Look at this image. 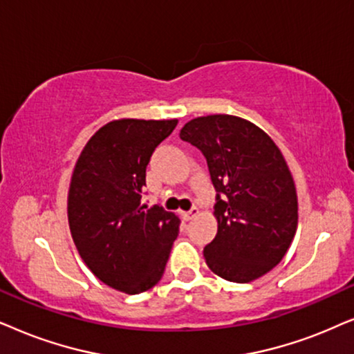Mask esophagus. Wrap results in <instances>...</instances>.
<instances>
[{
  "mask_svg": "<svg viewBox=\"0 0 354 354\" xmlns=\"http://www.w3.org/2000/svg\"><path fill=\"white\" fill-rule=\"evenodd\" d=\"M183 218H185V220H187V221H189V220H192V218H196V216L197 215H199V209H197V207H192V209L189 210V212H183Z\"/></svg>",
  "mask_w": 354,
  "mask_h": 354,
  "instance_id": "1",
  "label": "esophagus"
}]
</instances>
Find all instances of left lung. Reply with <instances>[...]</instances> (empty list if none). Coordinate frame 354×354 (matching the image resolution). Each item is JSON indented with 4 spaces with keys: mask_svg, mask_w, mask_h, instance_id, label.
Here are the masks:
<instances>
[{
    "mask_svg": "<svg viewBox=\"0 0 354 354\" xmlns=\"http://www.w3.org/2000/svg\"><path fill=\"white\" fill-rule=\"evenodd\" d=\"M180 138L202 152L215 187L218 232L204 248L221 279L248 283L288 251L298 226V197L275 142L252 122L230 115L186 122Z\"/></svg>",
    "mask_w": 354,
    "mask_h": 354,
    "instance_id": "1",
    "label": "left lung"
}]
</instances>
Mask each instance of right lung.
Wrapping results in <instances>:
<instances>
[{
    "instance_id": "1",
    "label": "right lung",
    "mask_w": 354,
    "mask_h": 354,
    "mask_svg": "<svg viewBox=\"0 0 354 354\" xmlns=\"http://www.w3.org/2000/svg\"><path fill=\"white\" fill-rule=\"evenodd\" d=\"M176 120H118L92 136L75 163L68 196L74 244L93 275L139 295L162 279L180 218L140 204L145 168Z\"/></svg>"
}]
</instances>
